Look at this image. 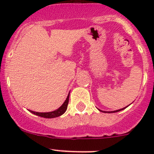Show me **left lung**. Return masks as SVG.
Masks as SVG:
<instances>
[{
  "instance_id": "1",
  "label": "left lung",
  "mask_w": 154,
  "mask_h": 154,
  "mask_svg": "<svg viewBox=\"0 0 154 154\" xmlns=\"http://www.w3.org/2000/svg\"><path fill=\"white\" fill-rule=\"evenodd\" d=\"M127 106H126V107H127ZM126 107H125V108H123V109H118V110H116V111H112V112H108L109 113H112V112H119V111H121V110H123V109H125L126 108ZM99 111H100V112H106V111H102V110H100V109H99Z\"/></svg>"
}]
</instances>
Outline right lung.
Segmentation results:
<instances>
[{"label":"right lung","mask_w":154,"mask_h":154,"mask_svg":"<svg viewBox=\"0 0 154 154\" xmlns=\"http://www.w3.org/2000/svg\"><path fill=\"white\" fill-rule=\"evenodd\" d=\"M69 94H70V93L68 94L67 98H66V100H65V102L63 103V104L62 105L60 108L57 109V110H54V111H53V112H37L31 111V110H29V112L32 113H33L34 115H36V116H40V117L46 118V119H53V118L59 117V116H62L63 114H64L65 112H66V109H67L68 100H69Z\"/></svg>","instance_id":"1"}]
</instances>
